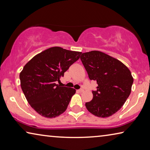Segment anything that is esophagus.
I'll return each mask as SVG.
<instances>
[{
    "label": "esophagus",
    "instance_id": "34e87169",
    "mask_svg": "<svg viewBox=\"0 0 150 150\" xmlns=\"http://www.w3.org/2000/svg\"><path fill=\"white\" fill-rule=\"evenodd\" d=\"M83 91H84V90H83V88H80V89L77 90V92H79V93H82V92H83Z\"/></svg>",
    "mask_w": 150,
    "mask_h": 150
}]
</instances>
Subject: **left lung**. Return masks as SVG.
Listing matches in <instances>:
<instances>
[{
    "mask_svg": "<svg viewBox=\"0 0 150 150\" xmlns=\"http://www.w3.org/2000/svg\"><path fill=\"white\" fill-rule=\"evenodd\" d=\"M80 59L90 80L97 83L87 110L98 117L110 116L120 110L131 93L133 77L125 65L98 51L81 54Z\"/></svg>",
    "mask_w": 150,
    "mask_h": 150,
    "instance_id": "obj_1",
    "label": "left lung"
}]
</instances>
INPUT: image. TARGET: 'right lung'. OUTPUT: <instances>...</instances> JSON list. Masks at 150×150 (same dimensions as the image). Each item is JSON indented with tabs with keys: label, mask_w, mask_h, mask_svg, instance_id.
<instances>
[{
	"label": "right lung",
	"mask_w": 150,
	"mask_h": 150,
	"mask_svg": "<svg viewBox=\"0 0 150 150\" xmlns=\"http://www.w3.org/2000/svg\"><path fill=\"white\" fill-rule=\"evenodd\" d=\"M81 52L53 47L34 56L20 73V85L28 102L44 117L55 118L64 112L75 89L60 87L56 81Z\"/></svg>",
	"instance_id": "right-lung-1"
}]
</instances>
